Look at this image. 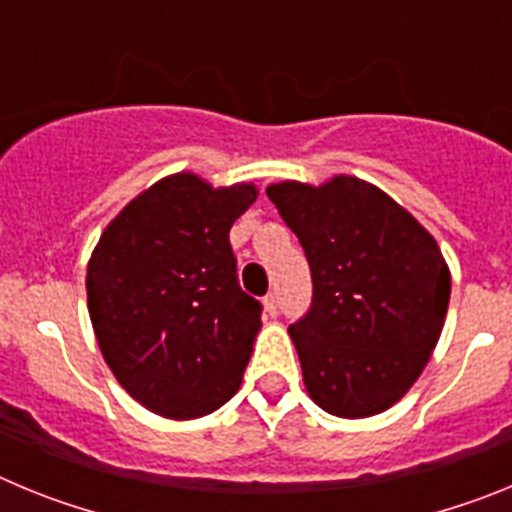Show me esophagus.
Returning a JSON list of instances; mask_svg holds the SVG:
<instances>
[{
  "instance_id": "1",
  "label": "esophagus",
  "mask_w": 512,
  "mask_h": 512,
  "mask_svg": "<svg viewBox=\"0 0 512 512\" xmlns=\"http://www.w3.org/2000/svg\"><path fill=\"white\" fill-rule=\"evenodd\" d=\"M264 307H266V312H269L271 318L277 315V312H279V300H277V295H274V292H269V295L264 297Z\"/></svg>"
}]
</instances>
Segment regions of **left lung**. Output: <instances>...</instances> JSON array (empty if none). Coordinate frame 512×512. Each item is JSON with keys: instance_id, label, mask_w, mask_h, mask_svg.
Here are the masks:
<instances>
[{"instance_id": "1", "label": "left lung", "mask_w": 512, "mask_h": 512, "mask_svg": "<svg viewBox=\"0 0 512 512\" xmlns=\"http://www.w3.org/2000/svg\"><path fill=\"white\" fill-rule=\"evenodd\" d=\"M266 194L310 264V310L289 325L307 392L338 418L382 413L420 377L449 310V266L433 235L354 176Z\"/></svg>"}]
</instances>
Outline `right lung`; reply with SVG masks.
<instances>
[{"label":"right lung","instance_id":"1","mask_svg":"<svg viewBox=\"0 0 512 512\" xmlns=\"http://www.w3.org/2000/svg\"><path fill=\"white\" fill-rule=\"evenodd\" d=\"M253 200L251 184L166 176L94 248L87 300L104 361L164 418H202L241 387L264 307L238 284L228 233Z\"/></svg>","mask_w":512,"mask_h":512}]
</instances>
